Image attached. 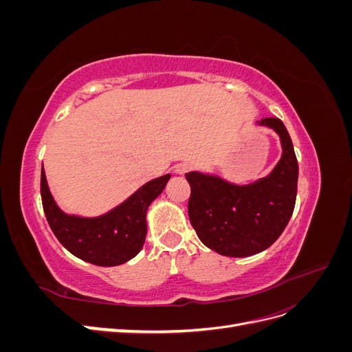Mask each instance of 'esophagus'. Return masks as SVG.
Instances as JSON below:
<instances>
[{"instance_id":"obj_1","label":"esophagus","mask_w":352,"mask_h":352,"mask_svg":"<svg viewBox=\"0 0 352 352\" xmlns=\"http://www.w3.org/2000/svg\"><path fill=\"white\" fill-rule=\"evenodd\" d=\"M190 170V164H188V163H180V164H177L176 167H175V173L176 175H180V176H184L185 173H188Z\"/></svg>"}]
</instances>
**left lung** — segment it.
<instances>
[{
  "mask_svg": "<svg viewBox=\"0 0 352 352\" xmlns=\"http://www.w3.org/2000/svg\"><path fill=\"white\" fill-rule=\"evenodd\" d=\"M258 124L280 136L283 150L267 177L239 186L219 176L186 173L190 225L206 247L226 257L267 250L282 235L295 207L298 162L291 136L276 117H265Z\"/></svg>",
  "mask_w": 352,
  "mask_h": 352,
  "instance_id": "obj_1",
  "label": "left lung"
}]
</instances>
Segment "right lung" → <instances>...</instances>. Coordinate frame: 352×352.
Masks as SVG:
<instances>
[{
	"mask_svg": "<svg viewBox=\"0 0 352 352\" xmlns=\"http://www.w3.org/2000/svg\"><path fill=\"white\" fill-rule=\"evenodd\" d=\"M168 179L170 175L157 177L107 214L87 219L69 216L57 207L42 167V207L51 230L63 247L83 261L111 267L129 261L142 250L146 236V210L163 192Z\"/></svg>",
	"mask_w": 352,
	"mask_h": 352,
	"instance_id": "add662e5",
	"label": "right lung"
}]
</instances>
